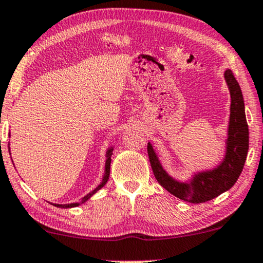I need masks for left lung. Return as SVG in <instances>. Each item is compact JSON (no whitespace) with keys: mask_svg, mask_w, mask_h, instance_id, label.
Returning a JSON list of instances; mask_svg holds the SVG:
<instances>
[{"mask_svg":"<svg viewBox=\"0 0 263 263\" xmlns=\"http://www.w3.org/2000/svg\"><path fill=\"white\" fill-rule=\"evenodd\" d=\"M224 79L229 88L231 103L224 159L218 166L194 172L188 181H178L165 171L153 145L147 143L150 165L157 182L167 192L187 203L199 204L227 192L235 184L245 165L249 150V126L242 92L231 70H225Z\"/></svg>","mask_w":263,"mask_h":263,"instance_id":"left-lung-1","label":"left lung"}]
</instances>
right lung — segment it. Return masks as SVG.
<instances>
[{
	"label": "right lung",
	"mask_w": 263,
	"mask_h": 263,
	"mask_svg": "<svg viewBox=\"0 0 263 263\" xmlns=\"http://www.w3.org/2000/svg\"><path fill=\"white\" fill-rule=\"evenodd\" d=\"M9 145V144H8ZM9 147V146H8ZM8 151H9V149H8ZM112 154H113V146H110V147H108V150H107V153H106V165H104V175H103V178H102V182L100 184H98L97 187L95 188L93 191H91V192H89L88 194H86L85 197H83V198L81 199V202H77V203H70V204H55V203H51L52 205H55V206H58V208H73V206H77V205H80L81 204V203H85V202H87V200L91 198L92 196H93V194L96 193V192H98V191L101 190L102 187L104 186V184L107 183V181H108V178H109V172H110V162H112V159H110V156H112Z\"/></svg>",
	"instance_id": "1"
}]
</instances>
